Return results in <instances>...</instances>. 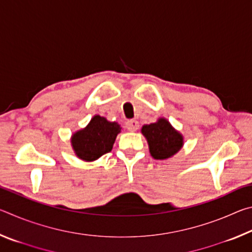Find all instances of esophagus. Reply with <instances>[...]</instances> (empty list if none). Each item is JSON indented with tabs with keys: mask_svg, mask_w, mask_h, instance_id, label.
I'll return each mask as SVG.
<instances>
[{
	"mask_svg": "<svg viewBox=\"0 0 252 252\" xmlns=\"http://www.w3.org/2000/svg\"><path fill=\"white\" fill-rule=\"evenodd\" d=\"M126 126L129 131L134 132L139 129V122L136 120H129V121H126Z\"/></svg>",
	"mask_w": 252,
	"mask_h": 252,
	"instance_id": "1",
	"label": "esophagus"
}]
</instances>
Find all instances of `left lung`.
Listing matches in <instances>:
<instances>
[{"label": "left lung", "mask_w": 252, "mask_h": 252, "mask_svg": "<svg viewBox=\"0 0 252 252\" xmlns=\"http://www.w3.org/2000/svg\"><path fill=\"white\" fill-rule=\"evenodd\" d=\"M141 132L148 141L150 155L157 160L169 159L183 146L182 134L164 118H160L151 125L143 126Z\"/></svg>", "instance_id": "left-lung-1"}]
</instances>
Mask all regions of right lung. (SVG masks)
Masks as SVG:
<instances>
[{
    "label": "right lung",
    "mask_w": 252,
    "mask_h": 252,
    "mask_svg": "<svg viewBox=\"0 0 252 252\" xmlns=\"http://www.w3.org/2000/svg\"><path fill=\"white\" fill-rule=\"evenodd\" d=\"M121 132L118 122L94 116L89 125L72 135L71 144L81 160L94 161L112 150L117 135Z\"/></svg>",
    "instance_id": "obj_1"
}]
</instances>
